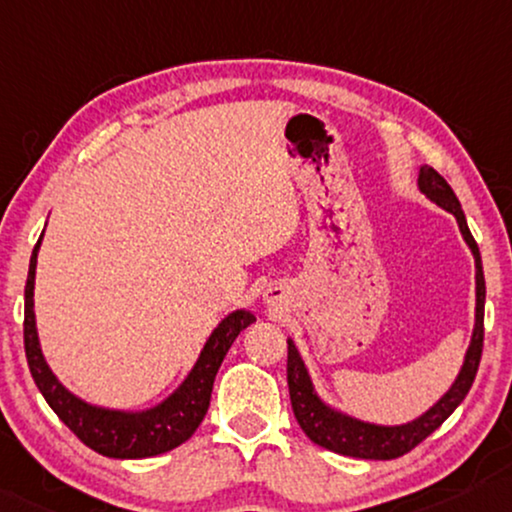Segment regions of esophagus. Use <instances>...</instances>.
I'll list each match as a JSON object with an SVG mask.
<instances>
[{
	"instance_id": "obj_1",
	"label": "esophagus",
	"mask_w": 512,
	"mask_h": 512,
	"mask_svg": "<svg viewBox=\"0 0 512 512\" xmlns=\"http://www.w3.org/2000/svg\"><path fill=\"white\" fill-rule=\"evenodd\" d=\"M280 299V290H278V287H266V292H264V301H266V304H276V301Z\"/></svg>"
}]
</instances>
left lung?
<instances>
[{
    "mask_svg": "<svg viewBox=\"0 0 512 512\" xmlns=\"http://www.w3.org/2000/svg\"><path fill=\"white\" fill-rule=\"evenodd\" d=\"M417 187H420V192L429 201H434L436 206L443 208V211L455 215L459 232H462L466 246H469L473 255L475 322L471 343L469 348H466L464 364L457 373L455 383L450 385V390L445 392L434 406L424 410L420 417H415V420L410 422L373 424L329 406V403L320 397L318 390H315L311 371H308L299 348L294 345L292 338H287V387H290L294 417H297L299 427L304 429V434L311 438L313 443L336 452V455L357 459H394L406 455V452L413 450L417 443H422L431 431H436L445 420H448L452 410H455L459 403L464 401L466 394H469L475 373H478L482 355V336H485V327H482V320H485V273H482L478 243L473 241L471 229L466 225V215L462 211L457 194L452 192L448 181H445L436 169L422 164L420 174H417Z\"/></svg>",
    "mask_w": 512,
    "mask_h": 512,
    "instance_id": "left-lung-1",
    "label": "left lung"
}]
</instances>
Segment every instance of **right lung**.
Here are the masks:
<instances>
[{
  "label": "right lung",
  "mask_w": 512,
  "mask_h": 512,
  "mask_svg": "<svg viewBox=\"0 0 512 512\" xmlns=\"http://www.w3.org/2000/svg\"><path fill=\"white\" fill-rule=\"evenodd\" d=\"M41 241L43 234L32 250L30 273H27L25 285V355L43 399L88 448L104 457L141 459L178 448L204 420L208 403H211L215 373H218L227 350L232 348L234 338L248 325H253L255 315L246 308H236V311L225 315L220 325L211 331V336L206 338L197 362L183 383L155 406L143 410L97 406V403L85 401L67 390L43 357L37 315H34V278H37Z\"/></svg>",
  "instance_id": "right-lung-1"
}]
</instances>
